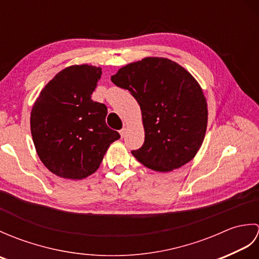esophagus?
Listing matches in <instances>:
<instances>
[{
    "label": "esophagus",
    "instance_id": "1",
    "mask_svg": "<svg viewBox=\"0 0 259 259\" xmlns=\"http://www.w3.org/2000/svg\"><path fill=\"white\" fill-rule=\"evenodd\" d=\"M119 133H120V136L123 138V137H124L125 134H126V129H125V128H122V129H121V130L119 131Z\"/></svg>",
    "mask_w": 259,
    "mask_h": 259
}]
</instances>
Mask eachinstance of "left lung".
<instances>
[{"label": "left lung", "instance_id": "left-lung-1", "mask_svg": "<svg viewBox=\"0 0 259 259\" xmlns=\"http://www.w3.org/2000/svg\"><path fill=\"white\" fill-rule=\"evenodd\" d=\"M111 81L138 101L145 142L135 158L156 171L189 162L202 145L208 110L199 83L171 60L146 58L119 69Z\"/></svg>", "mask_w": 259, "mask_h": 259}]
</instances>
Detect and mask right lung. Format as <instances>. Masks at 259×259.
Wrapping results in <instances>:
<instances>
[{"instance_id":"1","label":"right lung","mask_w":259,"mask_h":259,"mask_svg":"<svg viewBox=\"0 0 259 259\" xmlns=\"http://www.w3.org/2000/svg\"><path fill=\"white\" fill-rule=\"evenodd\" d=\"M101 68L71 65L43 88L31 111V134L43 164L59 177L83 179L100 167L120 135L106 123L108 109L91 99Z\"/></svg>"}]
</instances>
